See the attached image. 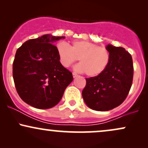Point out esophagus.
Wrapping results in <instances>:
<instances>
[{
    "instance_id": "obj_1",
    "label": "esophagus",
    "mask_w": 148,
    "mask_h": 148,
    "mask_svg": "<svg viewBox=\"0 0 148 148\" xmlns=\"http://www.w3.org/2000/svg\"><path fill=\"white\" fill-rule=\"evenodd\" d=\"M72 75H73V77H74V78H76V77H77V76H78V74H76V73H74V72L72 73Z\"/></svg>"
}]
</instances>
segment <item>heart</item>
I'll return each mask as SVG.
<instances>
[{"label":"heart","mask_w":148,"mask_h":148,"mask_svg":"<svg viewBox=\"0 0 148 148\" xmlns=\"http://www.w3.org/2000/svg\"><path fill=\"white\" fill-rule=\"evenodd\" d=\"M56 49L59 60L63 67H69L79 58L80 64L76 66V69L85 72L90 77L101 74L111 58L109 51L106 47L85 40L72 42L70 47L64 42H60Z\"/></svg>","instance_id":"1"}]
</instances>
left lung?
Listing matches in <instances>:
<instances>
[{
  "label": "left lung",
  "mask_w": 148,
  "mask_h": 148,
  "mask_svg": "<svg viewBox=\"0 0 148 148\" xmlns=\"http://www.w3.org/2000/svg\"><path fill=\"white\" fill-rule=\"evenodd\" d=\"M111 58L99 75L90 77L82 91L88 107L99 111H106L120 106L125 101L132 87L134 76L131 54L123 47L111 45L106 47Z\"/></svg>",
  "instance_id": "1"
}]
</instances>
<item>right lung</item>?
I'll use <instances>...</instances> for the list:
<instances>
[{
	"mask_svg": "<svg viewBox=\"0 0 148 148\" xmlns=\"http://www.w3.org/2000/svg\"><path fill=\"white\" fill-rule=\"evenodd\" d=\"M62 38L45 35L28 40L16 50L12 66L15 88L21 99L35 108L56 106L73 81L72 73L61 64L52 45Z\"/></svg>",
	"mask_w": 148,
	"mask_h": 148,
	"instance_id": "add662e5",
	"label": "right lung"
}]
</instances>
